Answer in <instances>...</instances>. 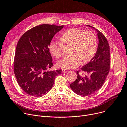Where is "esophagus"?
Here are the masks:
<instances>
[{
    "mask_svg": "<svg viewBox=\"0 0 127 127\" xmlns=\"http://www.w3.org/2000/svg\"><path fill=\"white\" fill-rule=\"evenodd\" d=\"M68 71L67 70H66L65 69H62V72H68Z\"/></svg>",
    "mask_w": 127,
    "mask_h": 127,
    "instance_id": "esophagus-1",
    "label": "esophagus"
}]
</instances>
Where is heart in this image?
<instances>
[{
	"mask_svg": "<svg viewBox=\"0 0 127 127\" xmlns=\"http://www.w3.org/2000/svg\"><path fill=\"white\" fill-rule=\"evenodd\" d=\"M60 41V43L51 42L49 50L53 57L58 59L62 55L63 46L71 47V56L64 57L57 62L58 67L64 69L75 67L80 62L88 63L94 57L97 48V38L90 31L69 29L63 33Z\"/></svg>",
	"mask_w": 127,
	"mask_h": 127,
	"instance_id": "obj_1",
	"label": "heart"
}]
</instances>
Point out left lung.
<instances>
[{
    "instance_id": "1",
    "label": "left lung",
    "mask_w": 127,
    "mask_h": 127,
    "mask_svg": "<svg viewBox=\"0 0 127 127\" xmlns=\"http://www.w3.org/2000/svg\"><path fill=\"white\" fill-rule=\"evenodd\" d=\"M97 32L99 43L95 55L81 68L84 76L77 71V78L70 84V88L82 97L88 96L97 92L103 85L110 71V51L107 39L99 30L87 25Z\"/></svg>"
}]
</instances>
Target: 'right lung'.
I'll return each instance as SVG.
<instances>
[{
	"instance_id": "add662e5",
	"label": "right lung",
	"mask_w": 127,
	"mask_h": 127,
	"mask_svg": "<svg viewBox=\"0 0 127 127\" xmlns=\"http://www.w3.org/2000/svg\"><path fill=\"white\" fill-rule=\"evenodd\" d=\"M64 26L43 24L26 32L17 43L14 71L20 87L27 94L41 97L53 86L55 77L62 70L47 71L53 66L49 45Z\"/></svg>"
}]
</instances>
